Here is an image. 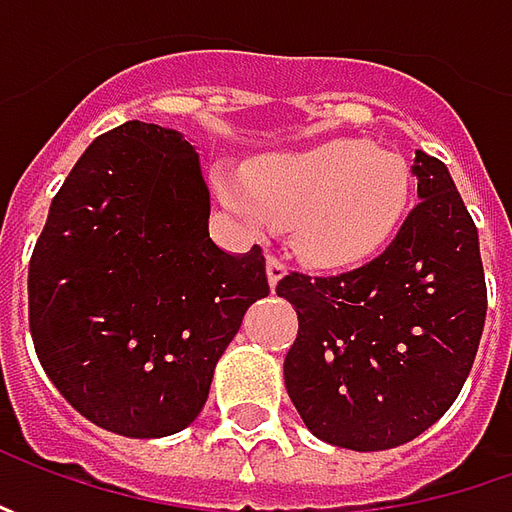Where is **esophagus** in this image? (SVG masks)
Instances as JSON below:
<instances>
[{"label":"esophagus","instance_id":"1","mask_svg":"<svg viewBox=\"0 0 512 512\" xmlns=\"http://www.w3.org/2000/svg\"><path fill=\"white\" fill-rule=\"evenodd\" d=\"M287 267L282 259H276V256H267V282H270V287H276L282 279H285Z\"/></svg>","mask_w":512,"mask_h":512}]
</instances>
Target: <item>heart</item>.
Masks as SVG:
<instances>
[{
  "instance_id": "obj_1",
  "label": "heart",
  "mask_w": 512,
  "mask_h": 512,
  "mask_svg": "<svg viewBox=\"0 0 512 512\" xmlns=\"http://www.w3.org/2000/svg\"><path fill=\"white\" fill-rule=\"evenodd\" d=\"M216 190L256 230L293 227L310 265L347 270L390 245L410 210L413 173L373 142L327 139L262 156L245 176L219 170Z\"/></svg>"
}]
</instances>
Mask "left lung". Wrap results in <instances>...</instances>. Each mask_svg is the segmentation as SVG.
Returning <instances> with one entry per match:
<instances>
[{"label": "left lung", "mask_w": 512, "mask_h": 512, "mask_svg": "<svg viewBox=\"0 0 512 512\" xmlns=\"http://www.w3.org/2000/svg\"><path fill=\"white\" fill-rule=\"evenodd\" d=\"M419 205L370 265L285 276L299 316L285 387L305 427L356 453L422 436L456 402L487 316L479 230L450 170L416 150Z\"/></svg>", "instance_id": "obj_1"}]
</instances>
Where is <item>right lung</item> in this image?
<instances>
[{"instance_id":"add662e5","label":"right lung","mask_w":512,"mask_h":512,"mask_svg":"<svg viewBox=\"0 0 512 512\" xmlns=\"http://www.w3.org/2000/svg\"><path fill=\"white\" fill-rule=\"evenodd\" d=\"M210 190L179 130L125 122L93 139L50 202L28 270L30 336L65 402L128 439L185 430L247 307L262 247L210 239Z\"/></svg>"}]
</instances>
